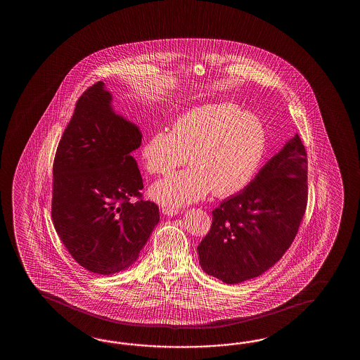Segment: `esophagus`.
Segmentation results:
<instances>
[{"label":"esophagus","instance_id":"esophagus-1","mask_svg":"<svg viewBox=\"0 0 360 360\" xmlns=\"http://www.w3.org/2000/svg\"><path fill=\"white\" fill-rule=\"evenodd\" d=\"M162 214H166V216H176V214H179V210L169 208V207H163V208H162Z\"/></svg>","mask_w":360,"mask_h":360}]
</instances>
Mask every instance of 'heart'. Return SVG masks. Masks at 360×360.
Segmentation results:
<instances>
[{"mask_svg":"<svg viewBox=\"0 0 360 360\" xmlns=\"http://www.w3.org/2000/svg\"><path fill=\"white\" fill-rule=\"evenodd\" d=\"M266 132L256 115L234 103L193 108L180 115L171 131H157L140 149L152 175H165L188 162L189 169L171 174L152 185L150 197L169 208L205 198L229 197L245 189L260 167Z\"/></svg>","mask_w":360,"mask_h":360,"instance_id":"1","label":"heart"}]
</instances>
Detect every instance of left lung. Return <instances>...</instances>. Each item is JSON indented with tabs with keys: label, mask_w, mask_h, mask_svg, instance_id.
<instances>
[{
	"label": "left lung",
	"mask_w": 360,
	"mask_h": 360,
	"mask_svg": "<svg viewBox=\"0 0 360 360\" xmlns=\"http://www.w3.org/2000/svg\"><path fill=\"white\" fill-rule=\"evenodd\" d=\"M306 203L307 158L296 134L243 191L212 211L198 245L200 268L228 284L261 276L290 248Z\"/></svg>",
	"instance_id": "1"
}]
</instances>
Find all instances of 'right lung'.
<instances>
[{
  "label": "right lung",
  "mask_w": 360,
  "mask_h": 360,
  "mask_svg": "<svg viewBox=\"0 0 360 360\" xmlns=\"http://www.w3.org/2000/svg\"><path fill=\"white\" fill-rule=\"evenodd\" d=\"M135 123L117 115L104 82L78 99L53 167L51 216L72 257L95 274L130 268L160 221L143 200V177L132 153L141 146ZM131 196L141 199L134 204Z\"/></svg>",
  "instance_id": "obj_1"
}]
</instances>
